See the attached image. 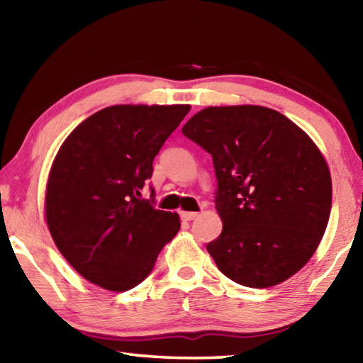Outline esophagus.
Masks as SVG:
<instances>
[{"label": "esophagus", "mask_w": 363, "mask_h": 363, "mask_svg": "<svg viewBox=\"0 0 363 363\" xmlns=\"http://www.w3.org/2000/svg\"><path fill=\"white\" fill-rule=\"evenodd\" d=\"M196 216H199V213H194V211H181V218L184 220H194Z\"/></svg>", "instance_id": "1"}]
</instances>
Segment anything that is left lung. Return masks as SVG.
<instances>
[{"instance_id": "obj_1", "label": "left lung", "mask_w": 363, "mask_h": 363, "mask_svg": "<svg viewBox=\"0 0 363 363\" xmlns=\"http://www.w3.org/2000/svg\"><path fill=\"white\" fill-rule=\"evenodd\" d=\"M213 157L220 235L206 245L225 277L250 288L290 279L320 243L331 211L328 164L277 110L208 107L182 128Z\"/></svg>"}]
</instances>
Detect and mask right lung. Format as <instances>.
I'll use <instances>...</instances> for the list:
<instances>
[{
	"mask_svg": "<svg viewBox=\"0 0 363 363\" xmlns=\"http://www.w3.org/2000/svg\"><path fill=\"white\" fill-rule=\"evenodd\" d=\"M190 106H112L70 133L49 173L46 223L60 253L91 284L126 291L152 272L181 227L140 190L153 158Z\"/></svg>",
	"mask_w": 363,
	"mask_h": 363,
	"instance_id": "1",
	"label": "right lung"
}]
</instances>
